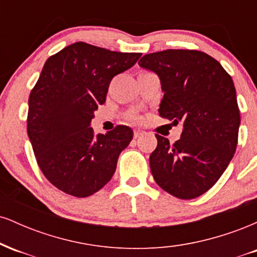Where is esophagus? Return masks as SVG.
Here are the masks:
<instances>
[{
  "instance_id": "34e87169",
  "label": "esophagus",
  "mask_w": 257,
  "mask_h": 257,
  "mask_svg": "<svg viewBox=\"0 0 257 257\" xmlns=\"http://www.w3.org/2000/svg\"><path fill=\"white\" fill-rule=\"evenodd\" d=\"M143 134H144V131H141V129H135V131H134V138L135 139L141 137Z\"/></svg>"
}]
</instances>
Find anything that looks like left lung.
Instances as JSON below:
<instances>
[{"instance_id": "1", "label": "left lung", "mask_w": 257, "mask_h": 257, "mask_svg": "<svg viewBox=\"0 0 257 257\" xmlns=\"http://www.w3.org/2000/svg\"><path fill=\"white\" fill-rule=\"evenodd\" d=\"M139 65L161 81L159 116L184 126L173 145L156 135L155 181L180 199L197 198L216 184L237 149L240 114L231 76L210 55L190 49L146 54Z\"/></svg>"}]
</instances>
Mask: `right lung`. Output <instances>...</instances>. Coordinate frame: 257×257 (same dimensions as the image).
Here are the masks:
<instances>
[{"mask_svg":"<svg viewBox=\"0 0 257 257\" xmlns=\"http://www.w3.org/2000/svg\"><path fill=\"white\" fill-rule=\"evenodd\" d=\"M140 57L76 42L47 59L29 98L28 135L43 175L63 192L84 198L113 176L133 131L95 135L90 122L111 79Z\"/></svg>","mask_w":257,"mask_h":257,"instance_id":"right-lung-1","label":"right lung"}]
</instances>
